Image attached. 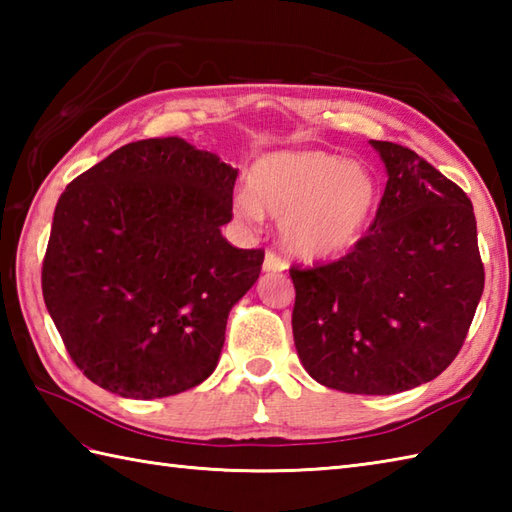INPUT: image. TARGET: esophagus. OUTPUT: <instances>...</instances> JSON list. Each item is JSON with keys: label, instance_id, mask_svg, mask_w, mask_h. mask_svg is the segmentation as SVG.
Masks as SVG:
<instances>
[{"label": "esophagus", "instance_id": "esophagus-1", "mask_svg": "<svg viewBox=\"0 0 512 512\" xmlns=\"http://www.w3.org/2000/svg\"><path fill=\"white\" fill-rule=\"evenodd\" d=\"M288 264L284 257H279L275 250H268L266 257H264V270L266 273H281V270H286Z\"/></svg>", "mask_w": 512, "mask_h": 512}]
</instances>
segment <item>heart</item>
<instances>
[{"mask_svg": "<svg viewBox=\"0 0 512 512\" xmlns=\"http://www.w3.org/2000/svg\"><path fill=\"white\" fill-rule=\"evenodd\" d=\"M378 202V182L367 167L325 151H295L257 160L250 191L239 193L235 206L250 222L264 211L277 217L290 253L314 262L361 242Z\"/></svg>", "mask_w": 512, "mask_h": 512, "instance_id": "obj_1", "label": "heart"}]
</instances>
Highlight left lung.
<instances>
[{
    "label": "left lung",
    "mask_w": 512,
    "mask_h": 512,
    "mask_svg": "<svg viewBox=\"0 0 512 512\" xmlns=\"http://www.w3.org/2000/svg\"><path fill=\"white\" fill-rule=\"evenodd\" d=\"M387 187L345 257L292 266V334L306 372L345 394L429 383L462 350L484 290L473 204L458 184L387 140H372Z\"/></svg>",
    "instance_id": "8db88e82"
}]
</instances>
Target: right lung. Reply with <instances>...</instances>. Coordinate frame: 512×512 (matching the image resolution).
Instances as JSON below:
<instances>
[{"instance_id": "add662e5", "label": "right lung", "mask_w": 512, "mask_h": 512, "mask_svg": "<svg viewBox=\"0 0 512 512\" xmlns=\"http://www.w3.org/2000/svg\"><path fill=\"white\" fill-rule=\"evenodd\" d=\"M237 169L182 138L129 143L54 209L43 301L74 365L123 398H165L213 374L228 312L262 273L235 248Z\"/></svg>"}]
</instances>
